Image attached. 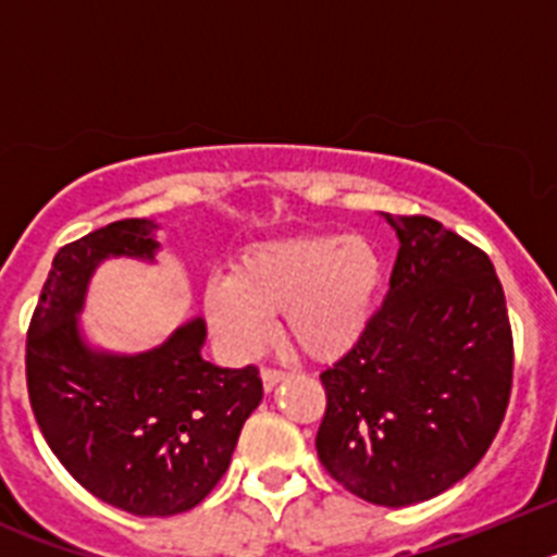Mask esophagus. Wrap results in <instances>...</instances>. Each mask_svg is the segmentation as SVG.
<instances>
[{"instance_id": "obj_1", "label": "esophagus", "mask_w": 557, "mask_h": 557, "mask_svg": "<svg viewBox=\"0 0 557 557\" xmlns=\"http://www.w3.org/2000/svg\"><path fill=\"white\" fill-rule=\"evenodd\" d=\"M284 376H287V373H284V371H278V368H264V371H262L264 391H273V387L278 385V382H282Z\"/></svg>"}]
</instances>
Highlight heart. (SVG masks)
<instances>
[{
	"label": "heart",
	"mask_w": 557,
	"mask_h": 557,
	"mask_svg": "<svg viewBox=\"0 0 557 557\" xmlns=\"http://www.w3.org/2000/svg\"><path fill=\"white\" fill-rule=\"evenodd\" d=\"M382 284V259L359 234H298L245 248L231 275L203 287L211 332L236 357H256L284 314L293 346L337 359L366 334Z\"/></svg>",
	"instance_id": "b5f03b06"
}]
</instances>
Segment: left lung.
Listing matches in <instances>:
<instances>
[{
  "label": "left lung",
  "mask_w": 557,
  "mask_h": 557,
  "mask_svg": "<svg viewBox=\"0 0 557 557\" xmlns=\"http://www.w3.org/2000/svg\"><path fill=\"white\" fill-rule=\"evenodd\" d=\"M398 256L357 346L321 373L323 469L359 499L444 494L494 444L513 385V334L488 253L424 214H385Z\"/></svg>",
  "instance_id": "1"
}]
</instances>
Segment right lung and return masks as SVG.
I'll return each instance as SVG.
<instances>
[{
  "instance_id": "1",
  "label": "right lung",
  "mask_w": 557,
  "mask_h": 557,
  "mask_svg": "<svg viewBox=\"0 0 557 557\" xmlns=\"http://www.w3.org/2000/svg\"><path fill=\"white\" fill-rule=\"evenodd\" d=\"M150 220L116 223L63 245L27 329L29 407L63 469L97 499L133 516H175L228 471L243 424L262 401L259 368L200 357V318L145 354L97 351L81 314L97 264L159 250Z\"/></svg>"
}]
</instances>
